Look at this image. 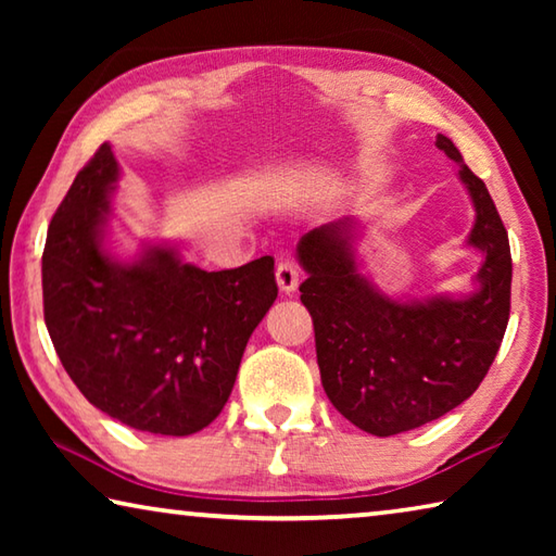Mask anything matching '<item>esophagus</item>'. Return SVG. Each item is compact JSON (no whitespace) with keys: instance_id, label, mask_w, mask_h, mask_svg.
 <instances>
[{"instance_id":"34e87169","label":"esophagus","mask_w":556,"mask_h":556,"mask_svg":"<svg viewBox=\"0 0 556 556\" xmlns=\"http://www.w3.org/2000/svg\"><path fill=\"white\" fill-rule=\"evenodd\" d=\"M299 277H301V271H299L296 262L281 260L279 265H277V285H279L281 291H285V294H291V291H296Z\"/></svg>"}]
</instances>
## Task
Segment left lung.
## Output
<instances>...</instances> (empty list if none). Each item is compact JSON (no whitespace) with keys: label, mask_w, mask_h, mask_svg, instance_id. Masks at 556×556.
<instances>
[{"label":"left lung","mask_w":556,"mask_h":556,"mask_svg":"<svg viewBox=\"0 0 556 556\" xmlns=\"http://www.w3.org/2000/svg\"><path fill=\"white\" fill-rule=\"evenodd\" d=\"M437 147L458 164L476 208L468 244L485 255L476 294L409 304L380 294L357 271L351 218L308 230L296 244L324 390L348 421L375 437L429 425L466 402L491 370L510 318L505 225L454 142L439 135Z\"/></svg>","instance_id":"left-lung-1"}]
</instances>
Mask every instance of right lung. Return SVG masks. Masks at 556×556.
Instances as JSON below:
<instances>
[{
    "label": "right lung",
    "mask_w": 556,
    "mask_h": 556,
    "mask_svg": "<svg viewBox=\"0 0 556 556\" xmlns=\"http://www.w3.org/2000/svg\"><path fill=\"white\" fill-rule=\"evenodd\" d=\"M117 176L105 142L51 218L46 328L98 409L149 434H195L225 407L244 345L275 304V260L205 271L166 244H147L135 262L112 260L102 238Z\"/></svg>",
    "instance_id": "1"
}]
</instances>
